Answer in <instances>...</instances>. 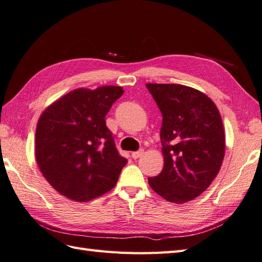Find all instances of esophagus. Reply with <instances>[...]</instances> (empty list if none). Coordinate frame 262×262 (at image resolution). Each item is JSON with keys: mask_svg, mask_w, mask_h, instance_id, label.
<instances>
[{"mask_svg": "<svg viewBox=\"0 0 262 262\" xmlns=\"http://www.w3.org/2000/svg\"><path fill=\"white\" fill-rule=\"evenodd\" d=\"M143 155V150L142 149H140V150H138V151H135V152H132V158L133 159H138V158H140V157Z\"/></svg>", "mask_w": 262, "mask_h": 262, "instance_id": "34e87169", "label": "esophagus"}]
</instances>
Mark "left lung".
I'll use <instances>...</instances> for the list:
<instances>
[{"label":"left lung","mask_w":262,"mask_h":262,"mask_svg":"<svg viewBox=\"0 0 262 262\" xmlns=\"http://www.w3.org/2000/svg\"><path fill=\"white\" fill-rule=\"evenodd\" d=\"M158 105L164 168L148 178L168 202L185 203L200 196L217 176L225 136L216 105L202 92L178 84H147Z\"/></svg>","instance_id":"left-lung-1"}]
</instances>
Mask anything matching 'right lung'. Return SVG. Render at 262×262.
Instances as JSON below:
<instances>
[{
	"instance_id": "right-lung-1",
	"label": "right lung",
	"mask_w": 262,
	"mask_h": 262,
	"mask_svg": "<svg viewBox=\"0 0 262 262\" xmlns=\"http://www.w3.org/2000/svg\"><path fill=\"white\" fill-rule=\"evenodd\" d=\"M123 92L120 86L75 90L40 116L38 166L52 187L67 199L89 202L118 182L127 159L116 150L105 116Z\"/></svg>"
}]
</instances>
